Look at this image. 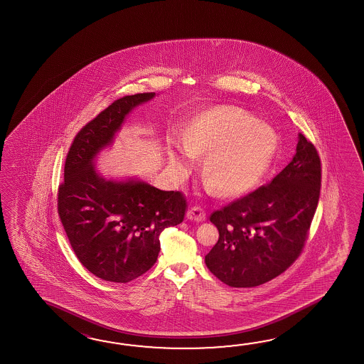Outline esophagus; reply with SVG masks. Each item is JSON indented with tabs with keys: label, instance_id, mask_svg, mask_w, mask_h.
I'll use <instances>...</instances> for the list:
<instances>
[{
	"label": "esophagus",
	"instance_id": "esophagus-1",
	"mask_svg": "<svg viewBox=\"0 0 364 364\" xmlns=\"http://www.w3.org/2000/svg\"><path fill=\"white\" fill-rule=\"evenodd\" d=\"M187 218L191 221L201 223V221H205L207 217H205V212L200 207H193L187 210Z\"/></svg>",
	"mask_w": 364,
	"mask_h": 364
}]
</instances>
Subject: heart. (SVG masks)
<instances>
[{"instance_id": "1", "label": "heart", "mask_w": 364, "mask_h": 364, "mask_svg": "<svg viewBox=\"0 0 364 364\" xmlns=\"http://www.w3.org/2000/svg\"><path fill=\"white\" fill-rule=\"evenodd\" d=\"M182 140L185 146L168 148L171 166L185 176L193 168L195 154H207L204 177L228 196L255 187L277 149V136L271 126L234 107H216L195 117Z\"/></svg>"}]
</instances>
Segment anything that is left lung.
<instances>
[{"instance_id":"left-lung-1","label":"left lung","mask_w":364,"mask_h":364,"mask_svg":"<svg viewBox=\"0 0 364 364\" xmlns=\"http://www.w3.org/2000/svg\"><path fill=\"white\" fill-rule=\"evenodd\" d=\"M320 186L316 148L299 134L293 160L271 183L209 217L220 232L205 255L209 271L232 287H259L287 271L302 252Z\"/></svg>"}]
</instances>
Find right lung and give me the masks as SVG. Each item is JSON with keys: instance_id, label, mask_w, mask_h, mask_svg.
Here are the masks:
<instances>
[{"instance_id": "1", "label": "right lung", "mask_w": 364, "mask_h": 364, "mask_svg": "<svg viewBox=\"0 0 364 364\" xmlns=\"http://www.w3.org/2000/svg\"><path fill=\"white\" fill-rule=\"evenodd\" d=\"M155 92L124 96L77 132L58 187V215L79 262L96 277L126 284L144 274L160 252V234L183 221L179 191L139 179L104 178L96 157L121 130L126 116Z\"/></svg>"}]
</instances>
